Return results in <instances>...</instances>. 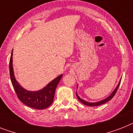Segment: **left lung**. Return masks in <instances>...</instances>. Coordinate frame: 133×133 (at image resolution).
<instances>
[{
  "label": "left lung",
  "mask_w": 133,
  "mask_h": 133,
  "mask_svg": "<svg viewBox=\"0 0 133 133\" xmlns=\"http://www.w3.org/2000/svg\"><path fill=\"white\" fill-rule=\"evenodd\" d=\"M120 82H121V81H119V84H118V85L117 86V88H116L115 89V90L113 91V92L112 93L111 95H110L109 97H107L106 99H103V100H102V101H98V102H95V103H89V102H87V101H84V100H83V99H81L80 97L78 96V95H77V93H76V95H77V99H79V101H80L81 102V103H83L84 105H88V106H97V105H102V104H103V103H106V102H108V101H110V99L112 98V97L115 95L116 92H117V89L118 88H119V84H120Z\"/></svg>",
  "instance_id": "left-lung-1"
}]
</instances>
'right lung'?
Masks as SVG:
<instances>
[{"label":"right lung","mask_w":133,"mask_h":133,"mask_svg":"<svg viewBox=\"0 0 133 133\" xmlns=\"http://www.w3.org/2000/svg\"><path fill=\"white\" fill-rule=\"evenodd\" d=\"M12 52L13 50L11 52V57L9 60V75L11 83L18 98L25 105L34 109L43 110L48 108L54 101L55 90L62 78L63 75H59L41 90L36 92L26 90L18 84L14 77L12 66Z\"/></svg>","instance_id":"obj_1"}]
</instances>
